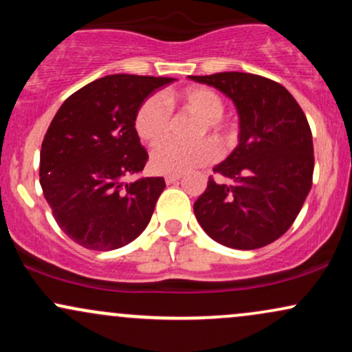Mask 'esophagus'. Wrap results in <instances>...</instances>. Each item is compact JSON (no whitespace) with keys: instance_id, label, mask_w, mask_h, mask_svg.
Returning a JSON list of instances; mask_svg holds the SVG:
<instances>
[{"instance_id":"obj_1","label":"esophagus","mask_w":352,"mask_h":352,"mask_svg":"<svg viewBox=\"0 0 352 352\" xmlns=\"http://www.w3.org/2000/svg\"><path fill=\"white\" fill-rule=\"evenodd\" d=\"M182 179V175H167L165 177V184L167 185H172V184H177Z\"/></svg>"}]
</instances>
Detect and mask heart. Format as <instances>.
<instances>
[{"instance_id":"1","label":"heart","mask_w":352,"mask_h":352,"mask_svg":"<svg viewBox=\"0 0 352 352\" xmlns=\"http://www.w3.org/2000/svg\"><path fill=\"white\" fill-rule=\"evenodd\" d=\"M168 100L179 102L184 111L201 120L199 137L210 132L220 142H227L230 127L223 120L225 104L218 92L204 86H190L173 92ZM134 127L142 142L157 145L168 135L170 129V111L159 96L145 99L137 109ZM220 157V148L212 140H201L199 144L184 145L165 142L155 148L151 155V167L162 175H184L195 168L208 165Z\"/></svg>"}]
</instances>
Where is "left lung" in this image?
<instances>
[{
  "mask_svg": "<svg viewBox=\"0 0 352 352\" xmlns=\"http://www.w3.org/2000/svg\"><path fill=\"white\" fill-rule=\"evenodd\" d=\"M223 92L240 119L238 145L213 172L217 184L193 204L210 238L235 250H256L288 232L313 185V135L300 104L281 84L248 72L190 76Z\"/></svg>",
  "mask_w": 352,
  "mask_h": 352,
  "instance_id": "1",
  "label": "left lung"
}]
</instances>
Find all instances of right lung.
<instances>
[{"label":"right lung","instance_id":"right-lung-1","mask_svg":"<svg viewBox=\"0 0 352 352\" xmlns=\"http://www.w3.org/2000/svg\"><path fill=\"white\" fill-rule=\"evenodd\" d=\"M173 78L112 74L64 100L44 135L39 184L59 228L89 250L134 241L165 188L162 177H125L148 160L134 120L137 109Z\"/></svg>","mask_w":352,"mask_h":352}]
</instances>
